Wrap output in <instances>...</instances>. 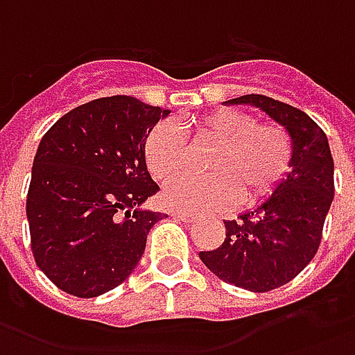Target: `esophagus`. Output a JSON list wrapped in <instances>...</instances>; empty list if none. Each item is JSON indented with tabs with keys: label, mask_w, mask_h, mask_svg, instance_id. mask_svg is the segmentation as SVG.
Segmentation results:
<instances>
[{
	"label": "esophagus",
	"mask_w": 355,
	"mask_h": 355,
	"mask_svg": "<svg viewBox=\"0 0 355 355\" xmlns=\"http://www.w3.org/2000/svg\"><path fill=\"white\" fill-rule=\"evenodd\" d=\"M170 216L174 217V219H181V221H193V216H189L185 211H172Z\"/></svg>",
	"instance_id": "obj_1"
}]
</instances>
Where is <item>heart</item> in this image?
Masks as SVG:
<instances>
[{
  "instance_id": "obj_1",
  "label": "heart",
  "mask_w": 355,
  "mask_h": 355,
  "mask_svg": "<svg viewBox=\"0 0 355 355\" xmlns=\"http://www.w3.org/2000/svg\"><path fill=\"white\" fill-rule=\"evenodd\" d=\"M198 144L211 146L206 162L211 175H180L162 191L164 206L185 214L227 208L238 200L259 204L280 187L293 166V139L276 123H257L252 113L216 110L193 121ZM144 160L157 181H166L185 166V144L178 126L162 121L144 144Z\"/></svg>"
}]
</instances>
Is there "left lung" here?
Wrapping results in <instances>:
<instances>
[{
	"label": "left lung",
	"mask_w": 355,
	"mask_h": 355,
	"mask_svg": "<svg viewBox=\"0 0 355 355\" xmlns=\"http://www.w3.org/2000/svg\"><path fill=\"white\" fill-rule=\"evenodd\" d=\"M225 103L259 107L293 139V166L280 187L252 211L225 221L217 250L198 253L217 278L265 293L286 286L314 259L335 195V164L325 132L304 111L263 94Z\"/></svg>",
	"instance_id": "obj_1"
}]
</instances>
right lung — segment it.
<instances>
[{"label": "right lung", "instance_id": "add662e5", "mask_svg": "<svg viewBox=\"0 0 355 355\" xmlns=\"http://www.w3.org/2000/svg\"><path fill=\"white\" fill-rule=\"evenodd\" d=\"M170 110L132 96L98 98L46 130L35 153L26 216L33 259L54 286L90 299L121 286L164 214L144 160L147 134Z\"/></svg>", "mask_w": 355, "mask_h": 355}]
</instances>
